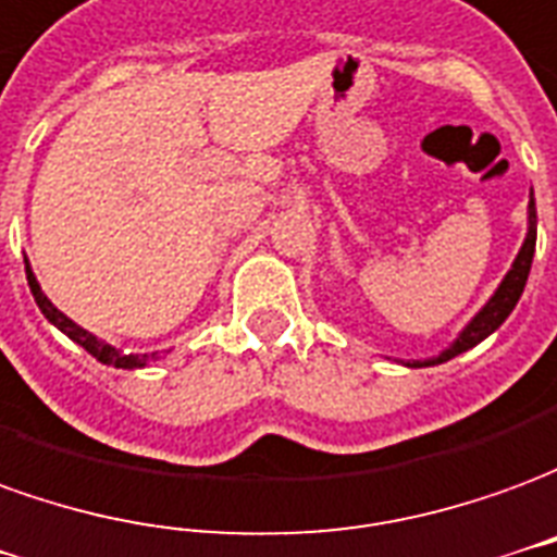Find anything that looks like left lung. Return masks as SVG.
Masks as SVG:
<instances>
[{"label": "left lung", "instance_id": "8db88e82", "mask_svg": "<svg viewBox=\"0 0 557 557\" xmlns=\"http://www.w3.org/2000/svg\"><path fill=\"white\" fill-rule=\"evenodd\" d=\"M534 246H537V207H534V191H531V200H528V234H524V243L519 248V255L512 260L510 272L500 278L498 290L488 297V302L483 309L476 311L471 321L465 323V330H461L456 338H453V345L444 348L437 357H429V360H411L405 362V366H411V369H423V366H437V362H447L453 357H459L465 350H471L474 345H480L483 338L498 330L500 323L510 318V311L516 309V302L522 297L524 282H528V272H531V260H534Z\"/></svg>", "mask_w": 557, "mask_h": 557}]
</instances>
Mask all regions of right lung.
<instances>
[{
	"label": "right lung",
	"mask_w": 557,
	"mask_h": 557,
	"mask_svg": "<svg viewBox=\"0 0 557 557\" xmlns=\"http://www.w3.org/2000/svg\"><path fill=\"white\" fill-rule=\"evenodd\" d=\"M26 278H29V290H33L35 302H38V309H41V314H45L47 321L69 335L71 342H77L83 350H89L98 362L113 366V369H144V366H149V362L156 360V354H122V350H116L113 345H108V342H101V338L89 333V330H83L81 323L71 321L69 314H62V311H59L57 306L45 297V290H41L38 278H35L29 260H26Z\"/></svg>",
	"instance_id": "right-lung-1"
}]
</instances>
